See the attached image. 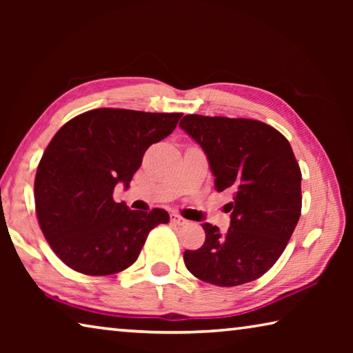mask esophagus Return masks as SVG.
Returning a JSON list of instances; mask_svg holds the SVG:
<instances>
[{
    "label": "esophagus",
    "instance_id": "34e87169",
    "mask_svg": "<svg viewBox=\"0 0 353 353\" xmlns=\"http://www.w3.org/2000/svg\"><path fill=\"white\" fill-rule=\"evenodd\" d=\"M171 223L176 224V225H185L188 223V221L183 219L182 216H179V214H176V213H171Z\"/></svg>",
    "mask_w": 353,
    "mask_h": 353
}]
</instances>
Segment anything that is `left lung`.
<instances>
[{"label": "left lung", "mask_w": 353, "mask_h": 353, "mask_svg": "<svg viewBox=\"0 0 353 353\" xmlns=\"http://www.w3.org/2000/svg\"><path fill=\"white\" fill-rule=\"evenodd\" d=\"M179 126L205 152L214 188L234 191L229 230L202 224L205 241L185 250V266L218 286L252 282L279 260L301 218L302 174L290 141L256 119L185 115Z\"/></svg>", "instance_id": "obj_1"}]
</instances>
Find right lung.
Instances as JSON below:
<instances>
[{
	"label": "right lung",
	"mask_w": 353,
	"mask_h": 353,
	"mask_svg": "<svg viewBox=\"0 0 353 353\" xmlns=\"http://www.w3.org/2000/svg\"><path fill=\"white\" fill-rule=\"evenodd\" d=\"M182 113L94 109L74 117L46 146L34 182L35 212L51 249L87 276H109L139 259L148 234L168 212L129 210L113 201L143 155L176 129Z\"/></svg>",
	"instance_id": "add662e5"
}]
</instances>
